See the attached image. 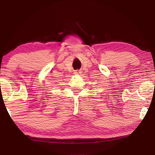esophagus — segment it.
I'll list each match as a JSON object with an SVG mask.
<instances>
[{"instance_id": "1", "label": "esophagus", "mask_w": 155, "mask_h": 155, "mask_svg": "<svg viewBox=\"0 0 155 155\" xmlns=\"http://www.w3.org/2000/svg\"><path fill=\"white\" fill-rule=\"evenodd\" d=\"M81 71H78V70H77V71H75V72H74V74H81Z\"/></svg>"}]
</instances>
